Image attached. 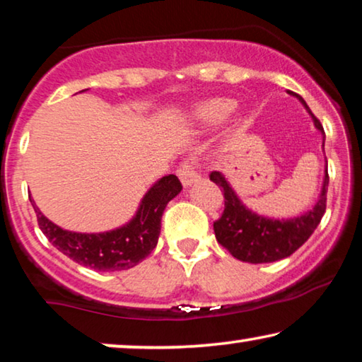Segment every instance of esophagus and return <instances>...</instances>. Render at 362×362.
I'll use <instances>...</instances> for the list:
<instances>
[{"instance_id":"obj_1","label":"esophagus","mask_w":362,"mask_h":362,"mask_svg":"<svg viewBox=\"0 0 362 362\" xmlns=\"http://www.w3.org/2000/svg\"><path fill=\"white\" fill-rule=\"evenodd\" d=\"M177 176H180V180L185 187L192 186L194 182L199 180V175L194 171V166L191 163H187V161L180 166V170H177Z\"/></svg>"}]
</instances>
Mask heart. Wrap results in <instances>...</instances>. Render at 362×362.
<instances>
[{"label": "heart", "mask_w": 362, "mask_h": 362, "mask_svg": "<svg viewBox=\"0 0 362 362\" xmlns=\"http://www.w3.org/2000/svg\"><path fill=\"white\" fill-rule=\"evenodd\" d=\"M235 109V101L230 98H211L197 103L191 109V120L199 127H214L223 122Z\"/></svg>", "instance_id": "heart-1"}]
</instances>
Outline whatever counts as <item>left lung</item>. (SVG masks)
Masks as SVG:
<instances>
[{
	"label": "left lung",
	"mask_w": 362,
	"mask_h": 362,
	"mask_svg": "<svg viewBox=\"0 0 362 362\" xmlns=\"http://www.w3.org/2000/svg\"><path fill=\"white\" fill-rule=\"evenodd\" d=\"M291 96L297 98L310 114L315 129L323 135V151H325V132L323 127L315 116H313L307 103L302 96L291 93ZM211 181L216 182L223 189L225 209L222 217L214 223L217 242L225 246L232 256L251 264L274 263L284 259L297 251L310 238L327 209V191H328V166L325 165V176L322 182L320 196L312 209L300 216L289 218H274L255 212L242 201L237 191L233 189L230 181L220 171L211 173Z\"/></svg>",
	"instance_id": "obj_1"
}]
</instances>
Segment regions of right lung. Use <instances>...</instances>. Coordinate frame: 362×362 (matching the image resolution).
I'll list each match as a JSON object with an SVG mask.
<instances>
[{
	"mask_svg": "<svg viewBox=\"0 0 362 362\" xmlns=\"http://www.w3.org/2000/svg\"><path fill=\"white\" fill-rule=\"evenodd\" d=\"M85 91V90H83ZM182 186L175 175L155 181L144 194L137 211L127 223L99 233L71 232L47 218L29 196L42 233L60 253L85 268L96 271H122L137 266L158 243L161 216Z\"/></svg>",
	"mask_w": 362,
	"mask_h": 362,
	"instance_id": "right-lung-1",
	"label": "right lung"
}]
</instances>
